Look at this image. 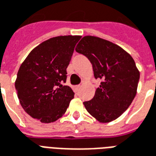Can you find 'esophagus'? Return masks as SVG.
Here are the masks:
<instances>
[{
	"mask_svg": "<svg viewBox=\"0 0 156 156\" xmlns=\"http://www.w3.org/2000/svg\"><path fill=\"white\" fill-rule=\"evenodd\" d=\"M80 87H81V86H80V85L76 86V87H75V90H76V91H78V90H79L80 89Z\"/></svg>",
	"mask_w": 156,
	"mask_h": 156,
	"instance_id": "esophagus-1",
	"label": "esophagus"
}]
</instances>
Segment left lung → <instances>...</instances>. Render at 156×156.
<instances>
[{
  "mask_svg": "<svg viewBox=\"0 0 156 156\" xmlns=\"http://www.w3.org/2000/svg\"><path fill=\"white\" fill-rule=\"evenodd\" d=\"M76 50L87 56L95 78L101 80L94 98L83 102L85 108L98 122L115 120L136 96L140 71L133 58L119 45L94 36L82 37Z\"/></svg>",
  "mask_w": 156,
  "mask_h": 156,
  "instance_id": "1",
  "label": "left lung"
}]
</instances>
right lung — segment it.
Listing matches in <instances>:
<instances>
[{"instance_id":"add662e5","label":"right lung","mask_w":156,"mask_h":156,"mask_svg":"<svg viewBox=\"0 0 156 156\" xmlns=\"http://www.w3.org/2000/svg\"><path fill=\"white\" fill-rule=\"evenodd\" d=\"M81 36H58L41 43L20 66L15 87L20 104L41 122H55L66 113L74 98L66 80L75 46Z\"/></svg>"}]
</instances>
